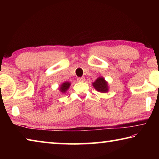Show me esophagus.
Masks as SVG:
<instances>
[{
    "mask_svg": "<svg viewBox=\"0 0 159 159\" xmlns=\"http://www.w3.org/2000/svg\"><path fill=\"white\" fill-rule=\"evenodd\" d=\"M77 80L79 82H83V81H85V78L84 77H79L77 79Z\"/></svg>",
    "mask_w": 159,
    "mask_h": 159,
    "instance_id": "34e87169",
    "label": "esophagus"
}]
</instances>
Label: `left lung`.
Returning <instances> with one entry per match:
<instances>
[{
	"label": "left lung",
	"instance_id": "obj_1",
	"mask_svg": "<svg viewBox=\"0 0 159 159\" xmlns=\"http://www.w3.org/2000/svg\"><path fill=\"white\" fill-rule=\"evenodd\" d=\"M94 87L95 89L101 93H106L108 91V86H107V83L104 80L103 78L99 77L98 79L95 80V82L93 83Z\"/></svg>",
	"mask_w": 159,
	"mask_h": 159
}]
</instances>
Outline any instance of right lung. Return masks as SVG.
Returning <instances> with one entry per match:
<instances>
[{
  "label": "right lung",
  "mask_w": 159,
  "mask_h": 159,
  "mask_svg": "<svg viewBox=\"0 0 159 159\" xmlns=\"http://www.w3.org/2000/svg\"><path fill=\"white\" fill-rule=\"evenodd\" d=\"M69 86H70V83H69V82L64 83L63 84L61 85V87H60L61 92H62V93L66 92V91L67 90V89H68V88H69Z\"/></svg>",
  "instance_id": "obj_1"
}]
</instances>
